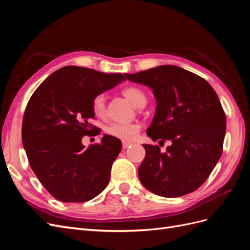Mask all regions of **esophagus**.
<instances>
[{"mask_svg":"<svg viewBox=\"0 0 250 250\" xmlns=\"http://www.w3.org/2000/svg\"><path fill=\"white\" fill-rule=\"evenodd\" d=\"M131 145V143H127V142H123V149H127Z\"/></svg>","mask_w":250,"mask_h":250,"instance_id":"1","label":"esophagus"}]
</instances>
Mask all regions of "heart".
I'll list each match as a JSON object with an SVG mask.
<instances>
[{"label": "heart", "mask_w": 250, "mask_h": 250, "mask_svg": "<svg viewBox=\"0 0 250 250\" xmlns=\"http://www.w3.org/2000/svg\"><path fill=\"white\" fill-rule=\"evenodd\" d=\"M123 95L129 100L135 107H144L147 103V97L143 90L137 86H128L123 89ZM105 96L103 94L96 95L92 100L93 113L98 118L105 116ZM141 125L139 123H110L105 127V133L111 138L122 142H132L140 133Z\"/></svg>", "instance_id": "b5f03b06"}]
</instances>
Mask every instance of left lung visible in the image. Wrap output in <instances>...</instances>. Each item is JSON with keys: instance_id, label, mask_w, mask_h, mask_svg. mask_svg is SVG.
<instances>
[{"instance_id": "left-lung-1", "label": "left lung", "mask_w": 250, "mask_h": 250, "mask_svg": "<svg viewBox=\"0 0 250 250\" xmlns=\"http://www.w3.org/2000/svg\"><path fill=\"white\" fill-rule=\"evenodd\" d=\"M128 80L152 88L156 110L147 134L171 145H143L146 156L139 178L147 190L163 197L192 193L208 179L221 157L226 118L209 83L176 65H160Z\"/></svg>"}]
</instances>
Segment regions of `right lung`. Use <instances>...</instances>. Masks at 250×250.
<instances>
[{
	"label": "right lung",
	"mask_w": 250,
	"mask_h": 250,
	"mask_svg": "<svg viewBox=\"0 0 250 250\" xmlns=\"http://www.w3.org/2000/svg\"><path fill=\"white\" fill-rule=\"evenodd\" d=\"M123 80L122 74L63 66L30 98L22 119V146L30 167L57 200L85 202L108 185L122 143L105 134L100 144L85 148L82 138L100 133L88 123L95 118L93 98Z\"/></svg>",
	"instance_id": "1"
}]
</instances>
